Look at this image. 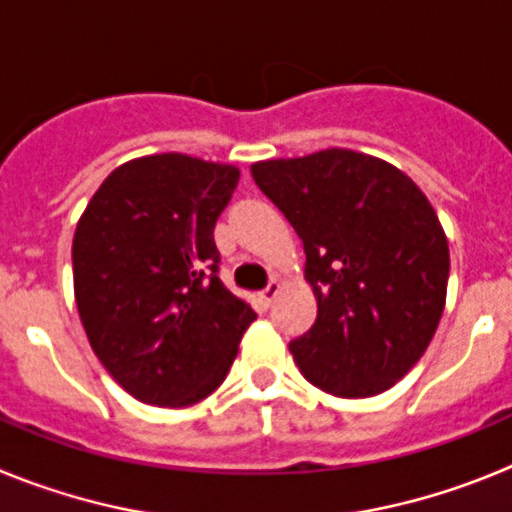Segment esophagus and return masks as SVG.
<instances>
[{
    "mask_svg": "<svg viewBox=\"0 0 512 512\" xmlns=\"http://www.w3.org/2000/svg\"><path fill=\"white\" fill-rule=\"evenodd\" d=\"M279 289H282V287H279V282H277V279H271V282L266 284V289H261V292H259V300H261V305H264V307H269L271 302H274V297L279 295Z\"/></svg>",
    "mask_w": 512,
    "mask_h": 512,
    "instance_id": "34e87169",
    "label": "esophagus"
}]
</instances>
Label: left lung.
Masks as SVG:
<instances>
[{
	"label": "left lung",
	"mask_w": 512,
	"mask_h": 512,
	"mask_svg": "<svg viewBox=\"0 0 512 512\" xmlns=\"http://www.w3.org/2000/svg\"><path fill=\"white\" fill-rule=\"evenodd\" d=\"M305 246L318 318L289 343L336 397L390 390L418 364L446 305L449 241L418 184L382 158L328 148L251 166Z\"/></svg>",
	"instance_id": "left-lung-1"
}]
</instances>
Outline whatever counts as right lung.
Returning a JSON list of instances; mask_svg holds the SVG:
<instances>
[{"instance_id":"1","label":"right lung","mask_w":512,"mask_h":512,"mask_svg":"<svg viewBox=\"0 0 512 512\" xmlns=\"http://www.w3.org/2000/svg\"><path fill=\"white\" fill-rule=\"evenodd\" d=\"M241 171L184 153L117 166L74 233V295L94 354L122 390L187 408L223 384L256 320L217 277V217Z\"/></svg>"}]
</instances>
